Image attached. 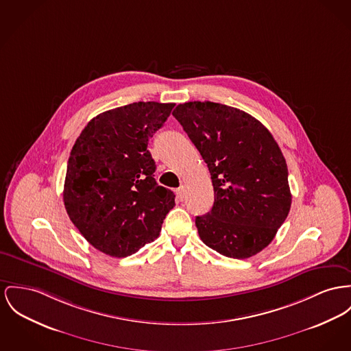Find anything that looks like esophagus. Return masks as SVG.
I'll return each instance as SVG.
<instances>
[{"instance_id":"34e87169","label":"esophagus","mask_w":351,"mask_h":351,"mask_svg":"<svg viewBox=\"0 0 351 351\" xmlns=\"http://www.w3.org/2000/svg\"><path fill=\"white\" fill-rule=\"evenodd\" d=\"M176 193H177V198H178L180 201H184V198H185V186L181 185V186L176 190Z\"/></svg>"}]
</instances>
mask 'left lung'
Segmentation results:
<instances>
[{
    "label": "left lung",
    "instance_id": "8db88e82",
    "mask_svg": "<svg viewBox=\"0 0 351 351\" xmlns=\"http://www.w3.org/2000/svg\"><path fill=\"white\" fill-rule=\"evenodd\" d=\"M173 116L210 171L214 204L195 217L199 238L225 257L256 256L273 241L291 206L278 143L258 119L228 105L185 102Z\"/></svg>",
    "mask_w": 351,
    "mask_h": 351
}]
</instances>
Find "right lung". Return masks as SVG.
Returning a JSON list of instances; mask_svg holds the SVG:
<instances>
[{
  "label": "right lung",
  "instance_id": "right-lung-1",
  "mask_svg": "<svg viewBox=\"0 0 351 351\" xmlns=\"http://www.w3.org/2000/svg\"><path fill=\"white\" fill-rule=\"evenodd\" d=\"M176 104L133 102L94 117L68 161L64 204L74 226L97 250L123 258L153 242L176 205L154 180L147 142Z\"/></svg>",
  "mask_w": 351,
  "mask_h": 351
}]
</instances>
